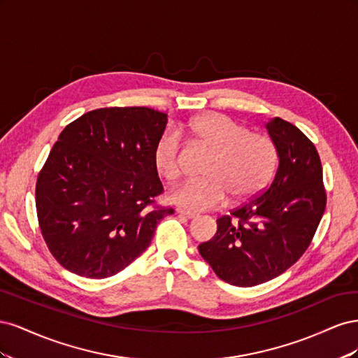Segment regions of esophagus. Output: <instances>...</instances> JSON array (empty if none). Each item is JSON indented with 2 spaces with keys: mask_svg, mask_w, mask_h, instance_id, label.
Instances as JSON below:
<instances>
[{
  "mask_svg": "<svg viewBox=\"0 0 358 358\" xmlns=\"http://www.w3.org/2000/svg\"><path fill=\"white\" fill-rule=\"evenodd\" d=\"M176 212H178L179 215H182V216H185V218H188V220L197 218V213H192V212H188V210H183V209H180V208H178V209H176Z\"/></svg>",
  "mask_w": 358,
  "mask_h": 358,
  "instance_id": "34e87169",
  "label": "esophagus"
}]
</instances>
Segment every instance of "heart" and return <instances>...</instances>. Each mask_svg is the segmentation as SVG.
Returning <instances> with one entry per match:
<instances>
[{
	"label": "heart",
	"mask_w": 358,
	"mask_h": 358,
	"mask_svg": "<svg viewBox=\"0 0 358 358\" xmlns=\"http://www.w3.org/2000/svg\"><path fill=\"white\" fill-rule=\"evenodd\" d=\"M185 133L212 150L203 170L206 176L188 182L171 194V201L188 210H208L221 206L227 197L233 204L257 197L278 167L276 143L266 134L249 128L221 113H204L192 117ZM155 169L169 182L182 175V146L176 133L167 131L158 140L154 152Z\"/></svg>",
	"instance_id": "obj_1"
}]
</instances>
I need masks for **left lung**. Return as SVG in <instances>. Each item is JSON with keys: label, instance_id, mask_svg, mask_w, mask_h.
Segmentation results:
<instances>
[{"label": "left lung", "instance_id": "1", "mask_svg": "<svg viewBox=\"0 0 358 358\" xmlns=\"http://www.w3.org/2000/svg\"><path fill=\"white\" fill-rule=\"evenodd\" d=\"M266 128L279 154L273 182L216 220L215 236L199 245L216 276L236 287H254L282 275L305 254L326 209L317 148L280 117Z\"/></svg>", "mask_w": 358, "mask_h": 358}]
</instances>
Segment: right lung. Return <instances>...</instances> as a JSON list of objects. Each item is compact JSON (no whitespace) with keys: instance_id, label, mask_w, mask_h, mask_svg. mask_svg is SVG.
<instances>
[{"instance_id":"add662e5","label":"right lung","mask_w":358,"mask_h":358,"mask_svg":"<svg viewBox=\"0 0 358 358\" xmlns=\"http://www.w3.org/2000/svg\"><path fill=\"white\" fill-rule=\"evenodd\" d=\"M167 115L149 107H104L62 129L36 185L38 225L69 272L103 279L146 251L171 208L155 204L154 162Z\"/></svg>"}]
</instances>
